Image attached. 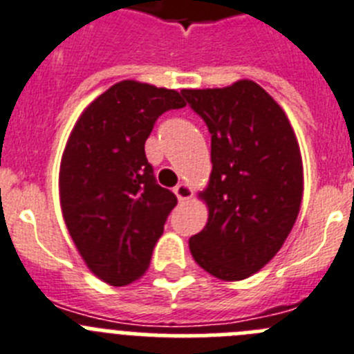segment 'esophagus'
I'll use <instances>...</instances> for the list:
<instances>
[{
	"mask_svg": "<svg viewBox=\"0 0 354 354\" xmlns=\"http://www.w3.org/2000/svg\"><path fill=\"white\" fill-rule=\"evenodd\" d=\"M174 196L178 197L180 203H185V201H189L192 197V189L187 183H180L178 187H174Z\"/></svg>",
	"mask_w": 354,
	"mask_h": 354,
	"instance_id": "1",
	"label": "esophagus"
}]
</instances>
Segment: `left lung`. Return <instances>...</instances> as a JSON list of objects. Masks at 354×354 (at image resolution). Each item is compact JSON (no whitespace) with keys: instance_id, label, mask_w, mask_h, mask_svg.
<instances>
[{"instance_id":"8db88e82","label":"left lung","mask_w":354,"mask_h":354,"mask_svg":"<svg viewBox=\"0 0 354 354\" xmlns=\"http://www.w3.org/2000/svg\"><path fill=\"white\" fill-rule=\"evenodd\" d=\"M181 93L212 133V174L199 194L208 222L190 252L216 279L243 280L273 259L300 213V146L284 109L254 81Z\"/></svg>"}]
</instances>
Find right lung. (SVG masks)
I'll list each match as a JSON object with an SVG mask.
<instances>
[{"label": "right lung", "instance_id": "add662e5", "mask_svg": "<svg viewBox=\"0 0 354 354\" xmlns=\"http://www.w3.org/2000/svg\"><path fill=\"white\" fill-rule=\"evenodd\" d=\"M185 107L181 95L146 82H116L82 111L59 165L66 229L88 268L109 286L148 270L178 199L155 181L145 142L160 114Z\"/></svg>", "mask_w": 354, "mask_h": 354}]
</instances>
